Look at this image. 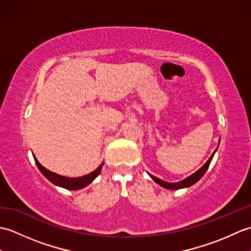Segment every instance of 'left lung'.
Instances as JSON below:
<instances>
[{
    "label": "left lung",
    "mask_w": 251,
    "mask_h": 251,
    "mask_svg": "<svg viewBox=\"0 0 251 251\" xmlns=\"http://www.w3.org/2000/svg\"><path fill=\"white\" fill-rule=\"evenodd\" d=\"M216 151H217V149H216ZM216 151H215V152H216ZM215 152L212 153V155H211V156L209 157V159H208V161L206 162V164L204 165V166H202L201 168H200V169L197 170L196 173H194L193 175H191L190 177L185 178V179L182 180V181H180V182H175V183L165 182V181H163V180H161V179H158V178H156V177H154V176H151V178H152L154 181H155V182H156L157 184L163 186V188L169 189V190H179V189H182V188H189V186H191V185H193L194 183H196L197 181H199V180L202 177V176L205 175V173L207 172L208 167H209V164H210V162H211L212 157H214Z\"/></svg>",
    "instance_id": "left-lung-1"
}]
</instances>
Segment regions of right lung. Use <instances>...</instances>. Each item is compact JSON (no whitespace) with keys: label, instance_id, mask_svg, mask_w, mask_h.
<instances>
[{"label":"right lung","instance_id":"right-lung-1","mask_svg":"<svg viewBox=\"0 0 251 251\" xmlns=\"http://www.w3.org/2000/svg\"><path fill=\"white\" fill-rule=\"evenodd\" d=\"M33 157H34V161H35L37 168L40 169V172L44 175V177L46 179H49L50 182L54 183L55 185L62 186V188L68 189V190H78V189L85 188V186L88 185L100 174L101 167H102V165H103V163H102L97 169L94 170L93 173H90L86 176H83V177L69 178V177L60 176V175L50 172V170H49V169H46L45 167L42 166V165L39 162H37V159L35 158V156H33Z\"/></svg>","mask_w":251,"mask_h":251}]
</instances>
